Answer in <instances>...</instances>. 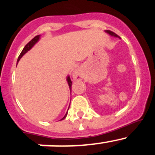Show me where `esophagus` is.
Returning <instances> with one entry per match:
<instances>
[{
	"label": "esophagus",
	"mask_w": 155,
	"mask_h": 155,
	"mask_svg": "<svg viewBox=\"0 0 155 155\" xmlns=\"http://www.w3.org/2000/svg\"><path fill=\"white\" fill-rule=\"evenodd\" d=\"M73 78L76 80H79V79H82V76L79 71H74L73 73Z\"/></svg>",
	"instance_id": "obj_1"
}]
</instances>
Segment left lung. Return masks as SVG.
Wrapping results in <instances>:
<instances>
[{
	"instance_id": "1",
	"label": "left lung",
	"mask_w": 155,
	"mask_h": 155,
	"mask_svg": "<svg viewBox=\"0 0 155 155\" xmlns=\"http://www.w3.org/2000/svg\"><path fill=\"white\" fill-rule=\"evenodd\" d=\"M105 32H106V33H107V34H109V35H110V36H112V37H118V38H120V37H118V36L116 34H115V33L112 32V31H105Z\"/></svg>"
}]
</instances>
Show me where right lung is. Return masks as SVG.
I'll return each instance as SVG.
<instances>
[{
	"mask_svg": "<svg viewBox=\"0 0 155 155\" xmlns=\"http://www.w3.org/2000/svg\"><path fill=\"white\" fill-rule=\"evenodd\" d=\"M40 35H37V36H36L35 37H34V38H33L32 40H31V41H30L29 43H28V44L26 45L25 46L24 48H23V50H22V51H21V54H19V56H18V60H17V64H18V62L19 61L20 59L21 58V57H22V56L24 55V54H25V53H27L28 51L30 49H31V48H32L33 46H34V45H35L36 43H37V42L39 41V40H40ZM67 81H68V83L69 87H70V91H71L72 82H71V79H70V76H68V77H67ZM68 109H69V108H68ZM67 115H68V112H66V114H65L63 118H62L61 119V120L64 119V118H66V117H67Z\"/></svg>",
	"mask_w": 155,
	"mask_h": 155,
	"instance_id": "obj_1",
	"label": "right lung"
}]
</instances>
